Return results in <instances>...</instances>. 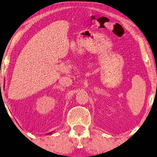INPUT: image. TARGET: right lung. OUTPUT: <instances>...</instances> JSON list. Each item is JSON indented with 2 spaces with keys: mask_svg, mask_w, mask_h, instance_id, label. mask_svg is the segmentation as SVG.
I'll list each match as a JSON object with an SVG mask.
<instances>
[{
  "mask_svg": "<svg viewBox=\"0 0 157 157\" xmlns=\"http://www.w3.org/2000/svg\"><path fill=\"white\" fill-rule=\"evenodd\" d=\"M52 134V132H50V133H48V134Z\"/></svg>",
  "mask_w": 157,
  "mask_h": 157,
  "instance_id": "1",
  "label": "right lung"
}]
</instances>
